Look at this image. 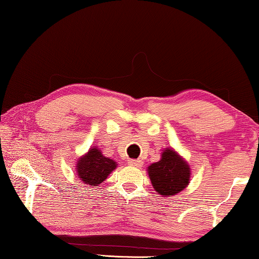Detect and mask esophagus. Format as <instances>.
<instances>
[{
	"label": "esophagus",
	"instance_id": "obj_1",
	"mask_svg": "<svg viewBox=\"0 0 259 259\" xmlns=\"http://www.w3.org/2000/svg\"><path fill=\"white\" fill-rule=\"evenodd\" d=\"M129 164L133 165V166H136V168H142L143 162L140 161V160H130L129 161Z\"/></svg>",
	"mask_w": 259,
	"mask_h": 259
}]
</instances>
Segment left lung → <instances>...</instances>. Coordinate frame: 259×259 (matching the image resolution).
<instances>
[{
  "label": "left lung",
  "instance_id": "left-lung-1",
  "mask_svg": "<svg viewBox=\"0 0 259 259\" xmlns=\"http://www.w3.org/2000/svg\"><path fill=\"white\" fill-rule=\"evenodd\" d=\"M152 185L161 195H175L190 182V166L176 152L164 150L159 162L148 166Z\"/></svg>",
  "mask_w": 259,
  "mask_h": 259
}]
</instances>
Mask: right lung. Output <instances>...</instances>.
I'll return each instance as SVG.
<instances>
[{
	"instance_id": "1",
	"label": "right lung",
	"mask_w": 259,
	"mask_h": 259,
	"mask_svg": "<svg viewBox=\"0 0 259 259\" xmlns=\"http://www.w3.org/2000/svg\"><path fill=\"white\" fill-rule=\"evenodd\" d=\"M76 166L77 175L82 182L88 185L97 186L116 168V162L105 157L100 150L94 147L78 160Z\"/></svg>"
}]
</instances>
